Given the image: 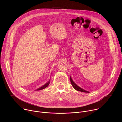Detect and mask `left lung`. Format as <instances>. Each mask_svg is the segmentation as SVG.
<instances>
[{
    "instance_id": "1",
    "label": "left lung",
    "mask_w": 122,
    "mask_h": 122,
    "mask_svg": "<svg viewBox=\"0 0 122 122\" xmlns=\"http://www.w3.org/2000/svg\"><path fill=\"white\" fill-rule=\"evenodd\" d=\"M70 80H71V83L73 86V87L77 91H81V92H85V93H89V92L88 91H87L83 89H82L79 86H78L72 80V79H71V76H70Z\"/></svg>"
}]
</instances>
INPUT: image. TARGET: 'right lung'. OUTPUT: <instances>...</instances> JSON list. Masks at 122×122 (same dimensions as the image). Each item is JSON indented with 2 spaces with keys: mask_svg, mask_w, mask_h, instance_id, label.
<instances>
[{
  "mask_svg": "<svg viewBox=\"0 0 122 122\" xmlns=\"http://www.w3.org/2000/svg\"><path fill=\"white\" fill-rule=\"evenodd\" d=\"M50 82V81H49L48 82H47L46 84H45L44 85H43V86H42L41 87H40V88H39L38 89H37L36 90H37V91H38V90H42V89H45V88H46L49 85Z\"/></svg>",
  "mask_w": 122,
  "mask_h": 122,
  "instance_id": "right-lung-1",
  "label": "right lung"
}]
</instances>
